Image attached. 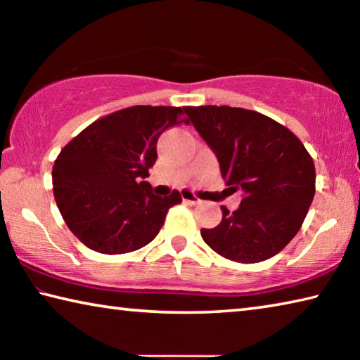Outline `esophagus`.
<instances>
[{"label": "esophagus", "mask_w": 360, "mask_h": 360, "mask_svg": "<svg viewBox=\"0 0 360 360\" xmlns=\"http://www.w3.org/2000/svg\"><path fill=\"white\" fill-rule=\"evenodd\" d=\"M181 197H182V200H184V202L188 203V205H200V203H202L197 197H195V195H193L191 191H187V188H184V191L181 192Z\"/></svg>", "instance_id": "esophagus-1"}]
</instances>
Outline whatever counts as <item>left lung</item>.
<instances>
[{
    "label": "left lung",
    "mask_w": 360,
    "mask_h": 360,
    "mask_svg": "<svg viewBox=\"0 0 360 360\" xmlns=\"http://www.w3.org/2000/svg\"><path fill=\"white\" fill-rule=\"evenodd\" d=\"M186 114L221 167L240 208L222 206V221L202 238L222 257L255 264L294 238L314 197L316 172L300 139L266 115L243 108L187 106Z\"/></svg>",
    "instance_id": "obj_1"
}]
</instances>
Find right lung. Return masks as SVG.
<instances>
[{
    "label": "right lung",
    "instance_id": "right-lung-1",
    "mask_svg": "<svg viewBox=\"0 0 360 360\" xmlns=\"http://www.w3.org/2000/svg\"><path fill=\"white\" fill-rule=\"evenodd\" d=\"M186 108L131 106L95 120L65 146L52 168L53 197L68 229L101 254L136 251L155 238L172 206L144 181L158 136L188 124Z\"/></svg>",
    "mask_w": 360,
    "mask_h": 360
}]
</instances>
